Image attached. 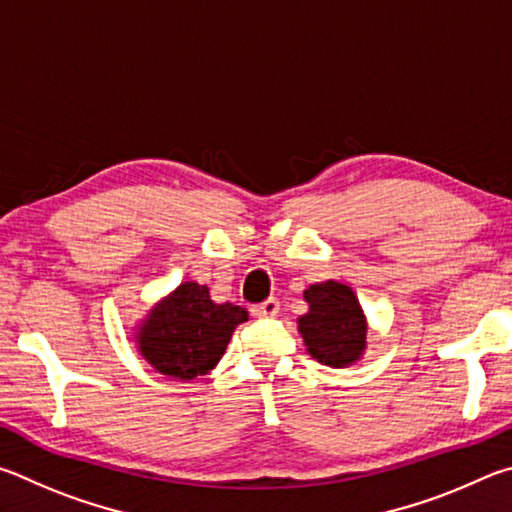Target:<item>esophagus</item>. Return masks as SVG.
Segmentation results:
<instances>
[{
  "label": "esophagus",
  "instance_id": "34e87169",
  "mask_svg": "<svg viewBox=\"0 0 512 512\" xmlns=\"http://www.w3.org/2000/svg\"><path fill=\"white\" fill-rule=\"evenodd\" d=\"M276 312H279V299L276 297L265 299L263 303H256V306L251 308V315L254 317H274Z\"/></svg>",
  "mask_w": 512,
  "mask_h": 512
}]
</instances>
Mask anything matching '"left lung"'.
Instances as JSON below:
<instances>
[{
  "mask_svg": "<svg viewBox=\"0 0 512 512\" xmlns=\"http://www.w3.org/2000/svg\"><path fill=\"white\" fill-rule=\"evenodd\" d=\"M308 315L299 317V333L308 353L319 364L348 366L366 346V319L353 290L344 283L326 281L306 290Z\"/></svg>",
  "mask_w": 512,
  "mask_h": 512,
  "instance_id": "8db88e82",
  "label": "left lung"
}]
</instances>
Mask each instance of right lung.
Returning a JSON list of instances; mask_svg holds the SVG:
<instances>
[{"instance_id": "1", "label": "right lung", "mask_w": 512, "mask_h": 512, "mask_svg": "<svg viewBox=\"0 0 512 512\" xmlns=\"http://www.w3.org/2000/svg\"><path fill=\"white\" fill-rule=\"evenodd\" d=\"M242 321L245 308L215 303L206 285L188 281L150 312L139 333V351L159 373L193 380L220 362Z\"/></svg>"}]
</instances>
